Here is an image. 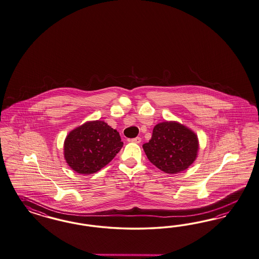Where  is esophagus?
Instances as JSON below:
<instances>
[{"label":"esophagus","mask_w":259,"mask_h":259,"mask_svg":"<svg viewBox=\"0 0 259 259\" xmlns=\"http://www.w3.org/2000/svg\"><path fill=\"white\" fill-rule=\"evenodd\" d=\"M130 142H132V143H142V139H141L140 137H137V138H134V139L130 140Z\"/></svg>","instance_id":"obj_1"}]
</instances>
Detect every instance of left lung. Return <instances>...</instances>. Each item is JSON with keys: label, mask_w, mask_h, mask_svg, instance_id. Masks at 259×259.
Returning <instances> with one entry per match:
<instances>
[{"label": "left lung", "mask_w": 259, "mask_h": 259, "mask_svg": "<svg viewBox=\"0 0 259 259\" xmlns=\"http://www.w3.org/2000/svg\"><path fill=\"white\" fill-rule=\"evenodd\" d=\"M148 160L159 169L175 174L195 161L197 136L186 126L165 121L156 125L151 140L143 145Z\"/></svg>", "instance_id": "1"}]
</instances>
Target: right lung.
Listing matches in <instances>:
<instances>
[{"instance_id":"add662e5","label":"right lung","mask_w":259,"mask_h":259,"mask_svg":"<svg viewBox=\"0 0 259 259\" xmlns=\"http://www.w3.org/2000/svg\"><path fill=\"white\" fill-rule=\"evenodd\" d=\"M123 146L118 132L104 121H90L67 136L64 155L68 164L80 174H92L112 161Z\"/></svg>"}]
</instances>
